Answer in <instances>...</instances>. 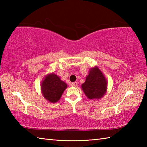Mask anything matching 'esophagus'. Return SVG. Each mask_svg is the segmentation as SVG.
<instances>
[{"label":"esophagus","instance_id":"obj_1","mask_svg":"<svg viewBox=\"0 0 147 147\" xmlns=\"http://www.w3.org/2000/svg\"><path fill=\"white\" fill-rule=\"evenodd\" d=\"M71 85L73 86H77V85H78V83H77L76 82L72 83V85Z\"/></svg>","mask_w":147,"mask_h":147}]
</instances>
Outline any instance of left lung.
Returning <instances> with one entry per match:
<instances>
[{"mask_svg":"<svg viewBox=\"0 0 147 147\" xmlns=\"http://www.w3.org/2000/svg\"><path fill=\"white\" fill-rule=\"evenodd\" d=\"M82 88L88 98L98 99L102 98L106 92L107 81L102 71L95 67L90 71Z\"/></svg>","mask_w":147,"mask_h":147,"instance_id":"obj_1","label":"left lung"}]
</instances>
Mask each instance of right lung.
<instances>
[{
  "label": "right lung",
  "mask_w": 147,
  "mask_h": 147,
  "mask_svg": "<svg viewBox=\"0 0 147 147\" xmlns=\"http://www.w3.org/2000/svg\"><path fill=\"white\" fill-rule=\"evenodd\" d=\"M42 92L43 96L52 103L57 102L67 88L66 83L59 77L52 73L47 76L42 82Z\"/></svg>",
  "instance_id": "right-lung-1"
}]
</instances>
